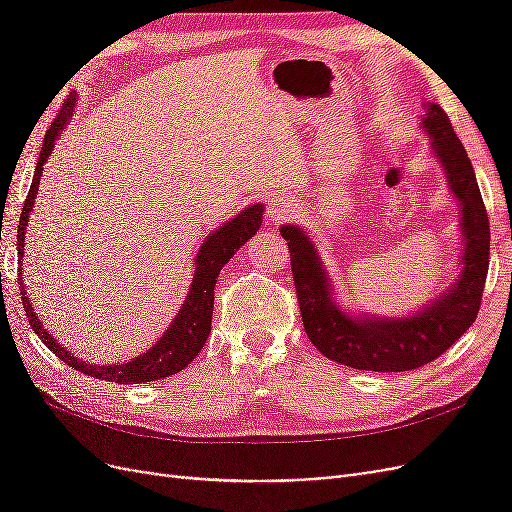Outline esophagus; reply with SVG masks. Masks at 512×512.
Masks as SVG:
<instances>
[{
    "label": "esophagus",
    "instance_id": "1",
    "mask_svg": "<svg viewBox=\"0 0 512 512\" xmlns=\"http://www.w3.org/2000/svg\"><path fill=\"white\" fill-rule=\"evenodd\" d=\"M292 211H294V205L286 196H275L269 200V218H273L275 222L288 218Z\"/></svg>",
    "mask_w": 512,
    "mask_h": 512
}]
</instances>
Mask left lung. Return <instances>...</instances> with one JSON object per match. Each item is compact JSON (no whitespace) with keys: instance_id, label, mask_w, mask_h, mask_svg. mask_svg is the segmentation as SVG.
<instances>
[{"instance_id":"obj_1","label":"left lung","mask_w":512,"mask_h":512,"mask_svg":"<svg viewBox=\"0 0 512 512\" xmlns=\"http://www.w3.org/2000/svg\"><path fill=\"white\" fill-rule=\"evenodd\" d=\"M421 128L459 205V275L436 299L406 316L354 314L337 303V290L309 232L284 224L294 288L305 333L331 361L365 371H408L451 348L476 320L489 269V220L472 162L440 104L427 102Z\"/></svg>"}]
</instances>
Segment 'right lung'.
Instances as JSON below:
<instances>
[{"label":"right lung","instance_id":"1","mask_svg":"<svg viewBox=\"0 0 512 512\" xmlns=\"http://www.w3.org/2000/svg\"><path fill=\"white\" fill-rule=\"evenodd\" d=\"M76 108V94L68 98L64 104V111L57 115V119L51 123V128L46 130L44 143L40 158L34 170V179H32V188H29V194L25 198L23 213L19 220V235H17V245H19V288L23 294V307L29 324H32L34 333L42 339V344L49 348L55 356H59L61 361L68 363L81 374H87L91 378L106 380V382H117V384H147L153 380H162L177 374L183 367H188L196 354L203 350L207 337L211 333V316H213V290L215 282H218L220 271L226 265V262L239 252V247L256 235V230L262 224V213H265V205L254 203L250 207H245L235 218L226 220L222 226L215 228L211 235L203 241V245L198 247L196 258H194V277L192 284L188 288V297L181 303L179 314L173 318V322L168 324L164 335L153 344L147 352L134 356V359L126 363H115V365H96V363H87L81 356H74L68 348L61 346L57 339L49 333V329H44V324L40 322L38 314L34 312L32 303H29L27 290L23 286V256H25V232H27V222H29V213L34 211V203L38 196V185L42 177V168L53 153L59 136L64 134L66 126L70 123L72 115Z\"/></svg>","mask_w":512,"mask_h":512}]
</instances>
